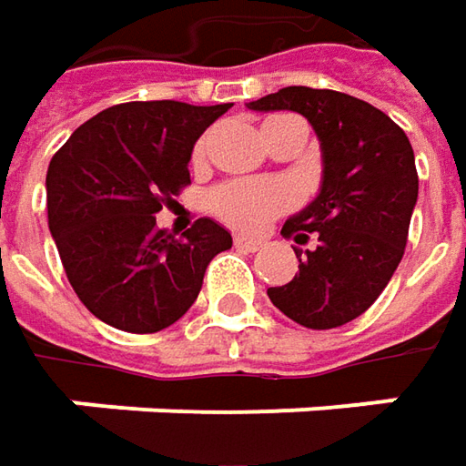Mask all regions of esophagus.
<instances>
[{"mask_svg": "<svg viewBox=\"0 0 466 466\" xmlns=\"http://www.w3.org/2000/svg\"><path fill=\"white\" fill-rule=\"evenodd\" d=\"M233 241H236L238 248H243V251H251V254H254V251H259L261 246H264L261 238H246V236H236Z\"/></svg>", "mask_w": 466, "mask_h": 466, "instance_id": "1", "label": "esophagus"}]
</instances>
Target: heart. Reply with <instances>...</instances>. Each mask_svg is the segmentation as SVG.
Masks as SVG:
<instances>
[{
	"label": "heart",
	"instance_id": "heart-1",
	"mask_svg": "<svg viewBox=\"0 0 466 466\" xmlns=\"http://www.w3.org/2000/svg\"><path fill=\"white\" fill-rule=\"evenodd\" d=\"M279 118V116H275ZM205 153V142L197 145V157ZM298 202L296 187L279 178H241L228 181L209 194V209L228 225L257 233L272 218L282 215L285 209Z\"/></svg>",
	"mask_w": 466,
	"mask_h": 466
}]
</instances>
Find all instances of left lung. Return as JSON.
I'll return each mask as SVG.
<instances>
[{
  "instance_id": "8db88e82",
  "label": "left lung",
  "mask_w": 466,
  "mask_h": 466,
  "mask_svg": "<svg viewBox=\"0 0 466 466\" xmlns=\"http://www.w3.org/2000/svg\"><path fill=\"white\" fill-rule=\"evenodd\" d=\"M246 108L296 111L321 147L319 194L282 225V236L300 243L296 278L267 296L300 327H342L370 309L402 261L418 205L412 145L384 111L337 90L293 85ZM309 235L319 243L303 249Z\"/></svg>"
}]
</instances>
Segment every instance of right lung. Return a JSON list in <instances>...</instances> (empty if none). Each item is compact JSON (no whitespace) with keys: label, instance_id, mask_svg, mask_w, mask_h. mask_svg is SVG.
Listing matches in <instances>:
<instances>
[{"label":"right lung","instance_id":"obj_1","mask_svg":"<svg viewBox=\"0 0 466 466\" xmlns=\"http://www.w3.org/2000/svg\"><path fill=\"white\" fill-rule=\"evenodd\" d=\"M230 103H118L77 127L46 173L48 228L69 285L100 321L153 334L176 324L202 290L207 264L233 246L199 218L173 238L155 225L188 181L197 139Z\"/></svg>","mask_w":466,"mask_h":466}]
</instances>
